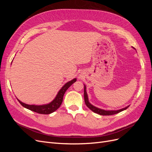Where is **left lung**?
<instances>
[{
	"instance_id": "left-lung-1",
	"label": "left lung",
	"mask_w": 152,
	"mask_h": 152,
	"mask_svg": "<svg viewBox=\"0 0 152 152\" xmlns=\"http://www.w3.org/2000/svg\"><path fill=\"white\" fill-rule=\"evenodd\" d=\"M84 102H85V103L86 104V106L87 107H88L91 110H92L93 112L96 113H98L99 115H114V114H117L119 112H121L122 111H123V110L127 109L129 106H128V107L124 108H122V109H121V110H110V111H109V110H102V109H99V108H96L95 107H94V106L92 105L91 104L89 103V101H88V98H87V93H86V86H84Z\"/></svg>"
}]
</instances>
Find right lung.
I'll return each instance as SVG.
<instances>
[{
    "label": "right lung",
    "mask_w": 152,
    "mask_h": 152,
    "mask_svg": "<svg viewBox=\"0 0 152 152\" xmlns=\"http://www.w3.org/2000/svg\"><path fill=\"white\" fill-rule=\"evenodd\" d=\"M76 80L77 79H74L72 80L67 82L65 85H64V86L62 87V88L60 89V91L58 92L56 97L55 98V99L51 103H50L48 104L40 106L30 105L22 103L19 99L18 100L23 107L31 110V111H33L40 114H50L54 112V111H56V110L60 107L63 99V96L65 94L66 91L69 88V87L72 86L74 82H75Z\"/></svg>",
    "instance_id": "right-lung-1"
}]
</instances>
